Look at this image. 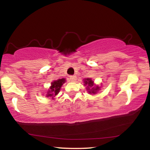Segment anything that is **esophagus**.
Here are the masks:
<instances>
[{
    "label": "esophagus",
    "mask_w": 150,
    "mask_h": 150,
    "mask_svg": "<svg viewBox=\"0 0 150 150\" xmlns=\"http://www.w3.org/2000/svg\"><path fill=\"white\" fill-rule=\"evenodd\" d=\"M70 81H72V82H74V81H75V80L77 79V77H76L75 75H72V76H70Z\"/></svg>",
    "instance_id": "obj_1"
}]
</instances>
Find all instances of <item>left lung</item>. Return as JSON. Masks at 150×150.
Returning <instances> with one entry per match:
<instances>
[{
  "label": "left lung",
  "instance_id": "obj_1",
  "mask_svg": "<svg viewBox=\"0 0 150 150\" xmlns=\"http://www.w3.org/2000/svg\"><path fill=\"white\" fill-rule=\"evenodd\" d=\"M84 83H85L84 85H87V90L88 91V93H90L91 95V94H94V95H95V94L100 89V87H98V86H96L95 87H92L94 85V81H92V79L90 78L85 79L84 81Z\"/></svg>",
  "mask_w": 150,
  "mask_h": 150
}]
</instances>
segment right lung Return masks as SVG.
<instances>
[{
	"label": "right lung",
	"mask_w": 150,
	"mask_h": 150,
	"mask_svg": "<svg viewBox=\"0 0 150 150\" xmlns=\"http://www.w3.org/2000/svg\"><path fill=\"white\" fill-rule=\"evenodd\" d=\"M65 79L62 78L52 82L51 83L52 86L50 87V90L46 95L47 97H52V98H53L54 96H56L59 93L61 87H62L63 83H65Z\"/></svg>",
	"instance_id": "1"
}]
</instances>
